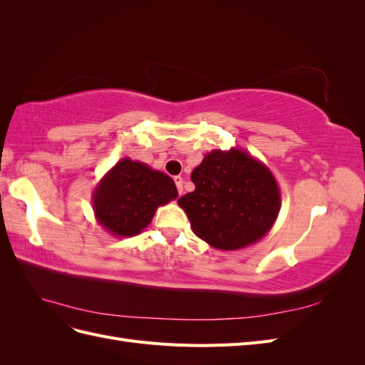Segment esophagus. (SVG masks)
I'll return each instance as SVG.
<instances>
[{
    "label": "esophagus",
    "instance_id": "esophagus-1",
    "mask_svg": "<svg viewBox=\"0 0 365 365\" xmlns=\"http://www.w3.org/2000/svg\"><path fill=\"white\" fill-rule=\"evenodd\" d=\"M173 180H175L176 187H178V193L182 195V190H184V181H182V178H181V176H175Z\"/></svg>",
    "mask_w": 365,
    "mask_h": 365
}]
</instances>
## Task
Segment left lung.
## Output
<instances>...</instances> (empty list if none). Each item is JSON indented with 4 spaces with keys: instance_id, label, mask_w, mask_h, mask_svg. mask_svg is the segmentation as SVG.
Here are the masks:
<instances>
[{
    "instance_id": "1",
    "label": "left lung",
    "mask_w": 365,
    "mask_h": 365,
    "mask_svg": "<svg viewBox=\"0 0 365 365\" xmlns=\"http://www.w3.org/2000/svg\"><path fill=\"white\" fill-rule=\"evenodd\" d=\"M195 190L178 200L193 233L210 247L235 251L272 228L282 196L272 172L247 150L208 152L192 172Z\"/></svg>"
}]
</instances>
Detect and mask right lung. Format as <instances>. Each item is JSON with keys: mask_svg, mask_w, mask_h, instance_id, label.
<instances>
[{"mask_svg": "<svg viewBox=\"0 0 365 365\" xmlns=\"http://www.w3.org/2000/svg\"><path fill=\"white\" fill-rule=\"evenodd\" d=\"M178 197L170 176L141 161L120 160L93 192L97 222L115 237L140 235L157 208Z\"/></svg>", "mask_w": 365, "mask_h": 365, "instance_id": "obj_1", "label": "right lung"}]
</instances>
